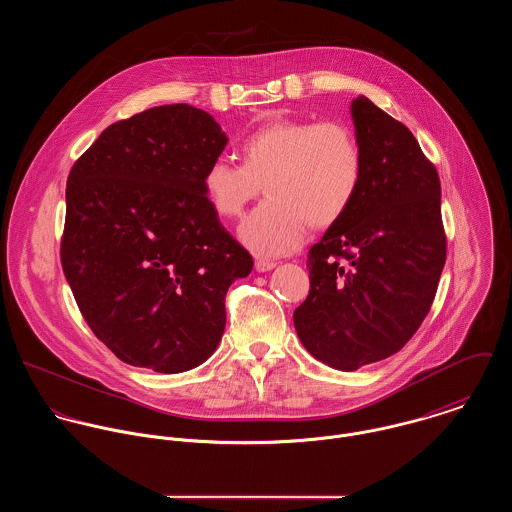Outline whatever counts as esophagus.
Listing matches in <instances>:
<instances>
[{
    "mask_svg": "<svg viewBox=\"0 0 512 512\" xmlns=\"http://www.w3.org/2000/svg\"><path fill=\"white\" fill-rule=\"evenodd\" d=\"M254 268H256V272L264 274V272H270V270H274V268H276V262H270V260H256Z\"/></svg>",
    "mask_w": 512,
    "mask_h": 512,
    "instance_id": "obj_1",
    "label": "esophagus"
}]
</instances>
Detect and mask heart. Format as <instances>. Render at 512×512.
Listing matches in <instances>:
<instances>
[{"label": "heart", "mask_w": 512, "mask_h": 512, "mask_svg": "<svg viewBox=\"0 0 512 512\" xmlns=\"http://www.w3.org/2000/svg\"><path fill=\"white\" fill-rule=\"evenodd\" d=\"M240 161L215 159L203 185L222 219H238L258 197H268L238 230L256 256L293 252L307 226L325 230L345 217L363 181V153L355 134L339 122L274 120L248 134Z\"/></svg>", "instance_id": "b5f03b06"}]
</instances>
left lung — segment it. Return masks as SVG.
<instances>
[{
	"mask_svg": "<svg viewBox=\"0 0 512 512\" xmlns=\"http://www.w3.org/2000/svg\"><path fill=\"white\" fill-rule=\"evenodd\" d=\"M361 189L311 246V290L293 325L311 357L357 370L398 353L428 315L445 264L436 167L412 132L366 96L351 102Z\"/></svg>",
	"mask_w": 512,
	"mask_h": 512,
	"instance_id": "left-lung-1",
	"label": "left lung"
}]
</instances>
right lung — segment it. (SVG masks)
<instances>
[{
  "mask_svg": "<svg viewBox=\"0 0 512 512\" xmlns=\"http://www.w3.org/2000/svg\"><path fill=\"white\" fill-rule=\"evenodd\" d=\"M226 144L211 114L155 106L108 126L71 169L63 272L92 333L128 365L177 374L219 347L224 295L254 266L203 185Z\"/></svg>",
  "mask_w": 512,
  "mask_h": 512,
  "instance_id": "1",
  "label": "right lung"
}]
</instances>
